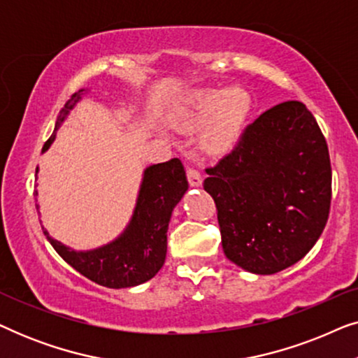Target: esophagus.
Returning a JSON list of instances; mask_svg holds the SVG:
<instances>
[{
	"label": "esophagus",
	"mask_w": 358,
	"mask_h": 358,
	"mask_svg": "<svg viewBox=\"0 0 358 358\" xmlns=\"http://www.w3.org/2000/svg\"><path fill=\"white\" fill-rule=\"evenodd\" d=\"M187 180H189L190 187H200V185H202V174H200L197 169L189 168L187 169Z\"/></svg>",
	"instance_id": "esophagus-1"
}]
</instances>
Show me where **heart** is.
<instances>
[{"label": "heart", "mask_w": 358, "mask_h": 358, "mask_svg": "<svg viewBox=\"0 0 358 358\" xmlns=\"http://www.w3.org/2000/svg\"><path fill=\"white\" fill-rule=\"evenodd\" d=\"M252 112V97L243 87L202 91L180 112V124L195 129L205 124L202 138L212 153H228L241 140Z\"/></svg>", "instance_id": "obj_1"}]
</instances>
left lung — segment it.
<instances>
[{
    "label": "left lung",
    "instance_id": "left-lung-1",
    "mask_svg": "<svg viewBox=\"0 0 358 358\" xmlns=\"http://www.w3.org/2000/svg\"><path fill=\"white\" fill-rule=\"evenodd\" d=\"M223 252L244 271L272 275L310 252L331 207V161L306 106L287 101L259 115L236 148L207 169Z\"/></svg>",
    "mask_w": 358,
    "mask_h": 358
}]
</instances>
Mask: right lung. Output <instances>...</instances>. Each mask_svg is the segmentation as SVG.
Returning <instances> with one entry per match:
<instances>
[{
  "instance_id": "obj_1",
  "label": "right lung",
  "mask_w": 358,
  "mask_h": 358,
  "mask_svg": "<svg viewBox=\"0 0 358 358\" xmlns=\"http://www.w3.org/2000/svg\"><path fill=\"white\" fill-rule=\"evenodd\" d=\"M86 92L87 90L75 92L60 110L55 130L43 145L42 153L50 148L57 130ZM187 189L189 182L180 159L151 164L143 171L134 215L114 241L90 251H76L53 239L45 228H42L43 234L58 256L90 280L107 288L136 287L153 278L163 267L168 251L171 215ZM36 195H38L37 190ZM36 207L38 212V205Z\"/></svg>"
}]
</instances>
